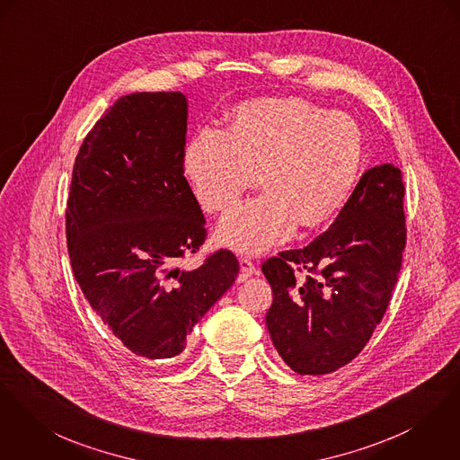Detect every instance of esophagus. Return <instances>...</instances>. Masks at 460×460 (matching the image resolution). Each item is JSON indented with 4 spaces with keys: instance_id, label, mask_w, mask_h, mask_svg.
I'll return each instance as SVG.
<instances>
[{
    "instance_id": "1",
    "label": "esophagus",
    "mask_w": 460,
    "mask_h": 460,
    "mask_svg": "<svg viewBox=\"0 0 460 460\" xmlns=\"http://www.w3.org/2000/svg\"><path fill=\"white\" fill-rule=\"evenodd\" d=\"M255 273H257V268L250 259H240V277H238L240 282L247 280L248 277H252Z\"/></svg>"
}]
</instances>
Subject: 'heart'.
<instances>
[{"mask_svg": "<svg viewBox=\"0 0 460 460\" xmlns=\"http://www.w3.org/2000/svg\"><path fill=\"white\" fill-rule=\"evenodd\" d=\"M362 155L364 137L350 115L268 96L234 106L222 131L199 129L183 146L181 166L208 213L229 210L259 173L266 192L227 213L215 236L234 252L261 253L296 224H331L352 196Z\"/></svg>", "mask_w": 460, "mask_h": 460, "instance_id": "heart-1", "label": "heart"}]
</instances>
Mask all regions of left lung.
Returning a JSON list of instances; mask_svg holds the SVG:
<instances>
[{
	"instance_id": "left-lung-1",
	"label": "left lung",
	"mask_w": 460,
	"mask_h": 460,
	"mask_svg": "<svg viewBox=\"0 0 460 460\" xmlns=\"http://www.w3.org/2000/svg\"><path fill=\"white\" fill-rule=\"evenodd\" d=\"M401 170H367L331 227L308 247L262 264L273 288L271 341L299 375L349 364L384 317L402 262L406 227ZM305 272L296 276L293 268Z\"/></svg>"
}]
</instances>
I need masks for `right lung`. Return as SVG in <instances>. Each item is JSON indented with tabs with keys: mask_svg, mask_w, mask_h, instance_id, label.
<instances>
[{
	"mask_svg": "<svg viewBox=\"0 0 460 460\" xmlns=\"http://www.w3.org/2000/svg\"><path fill=\"white\" fill-rule=\"evenodd\" d=\"M187 98L133 93L94 124L73 166L66 240L91 308L133 354L172 358L234 283L229 250L178 264L205 242V217L183 177Z\"/></svg>",
	"mask_w": 460,
	"mask_h": 460,
	"instance_id": "add662e5",
	"label": "right lung"
}]
</instances>
